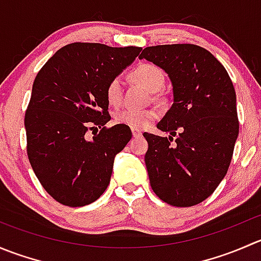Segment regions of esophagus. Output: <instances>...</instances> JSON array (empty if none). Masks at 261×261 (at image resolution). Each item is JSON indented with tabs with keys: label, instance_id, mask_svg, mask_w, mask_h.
<instances>
[{
	"label": "esophagus",
	"instance_id": "obj_1",
	"mask_svg": "<svg viewBox=\"0 0 261 261\" xmlns=\"http://www.w3.org/2000/svg\"><path fill=\"white\" fill-rule=\"evenodd\" d=\"M131 133H133V136L134 138H139V136H141V130H139V128H131Z\"/></svg>",
	"mask_w": 261,
	"mask_h": 261
}]
</instances>
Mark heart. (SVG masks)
I'll use <instances>...</instances> for the list:
<instances>
[{
	"label": "heart",
	"instance_id": "obj_1",
	"mask_svg": "<svg viewBox=\"0 0 261 261\" xmlns=\"http://www.w3.org/2000/svg\"><path fill=\"white\" fill-rule=\"evenodd\" d=\"M130 78L135 83L140 84L149 92L154 93L158 92L164 84V73L162 72L159 67L150 63H143L138 65L130 72ZM105 96H106L107 103L111 107L121 106L122 103V86L118 78H114L107 83L105 89ZM158 111L154 109L146 110H135L126 109L117 112L115 115V121L120 125H126L131 128H143L156 120Z\"/></svg>",
	"mask_w": 261,
	"mask_h": 261
}]
</instances>
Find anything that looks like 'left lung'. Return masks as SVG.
<instances>
[{"mask_svg": "<svg viewBox=\"0 0 261 261\" xmlns=\"http://www.w3.org/2000/svg\"><path fill=\"white\" fill-rule=\"evenodd\" d=\"M139 58L168 73L174 94L158 123L169 138L144 133L150 186L170 206H196L215 192L232 159L239 135L232 81L208 50L193 44L149 46Z\"/></svg>", "mask_w": 261, "mask_h": 261, "instance_id": "left-lung-1", "label": "left lung"}]
</instances>
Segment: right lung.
<instances>
[{"instance_id": "right-lung-1", "label": "right lung", "mask_w": 261, "mask_h": 261, "mask_svg": "<svg viewBox=\"0 0 261 261\" xmlns=\"http://www.w3.org/2000/svg\"><path fill=\"white\" fill-rule=\"evenodd\" d=\"M141 48L98 43L63 46L43 65L25 112L26 151L43 188L59 203L81 207L106 191L115 155L131 139L126 125H106L105 89ZM101 130L89 141L86 133Z\"/></svg>"}]
</instances>
